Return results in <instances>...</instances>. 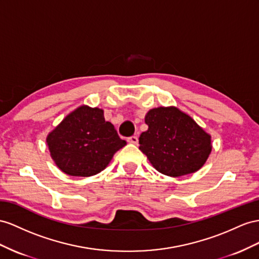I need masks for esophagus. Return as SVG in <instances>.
<instances>
[{"instance_id":"34e87169","label":"esophagus","mask_w":259,"mask_h":259,"mask_svg":"<svg viewBox=\"0 0 259 259\" xmlns=\"http://www.w3.org/2000/svg\"><path fill=\"white\" fill-rule=\"evenodd\" d=\"M138 141H139V139H138V137H137V136H132V137L128 138V142H129V143H132V144H138Z\"/></svg>"}]
</instances>
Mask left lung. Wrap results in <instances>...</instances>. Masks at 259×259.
<instances>
[{"label": "left lung", "instance_id": "left-lung-1", "mask_svg": "<svg viewBox=\"0 0 259 259\" xmlns=\"http://www.w3.org/2000/svg\"><path fill=\"white\" fill-rule=\"evenodd\" d=\"M149 129L139 144L150 163L160 173L180 177L200 169L211 153V136L193 118L176 107H157L148 111Z\"/></svg>", "mask_w": 259, "mask_h": 259}]
</instances>
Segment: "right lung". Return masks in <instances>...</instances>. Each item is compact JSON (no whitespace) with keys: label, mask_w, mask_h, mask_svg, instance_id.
Segmentation results:
<instances>
[{"label":"right lung","mask_w":259,"mask_h":259,"mask_svg":"<svg viewBox=\"0 0 259 259\" xmlns=\"http://www.w3.org/2000/svg\"><path fill=\"white\" fill-rule=\"evenodd\" d=\"M47 144L63 173L89 177L106 168L127 142L119 138L114 124L105 120L103 109L83 105L50 132Z\"/></svg>","instance_id":"1"}]
</instances>
